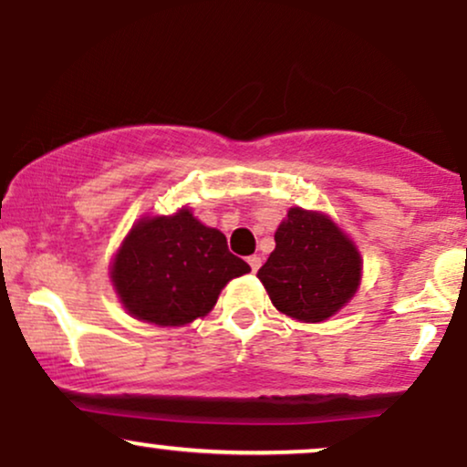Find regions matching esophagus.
Wrapping results in <instances>:
<instances>
[{
	"label": "esophagus",
	"instance_id": "obj_1",
	"mask_svg": "<svg viewBox=\"0 0 467 467\" xmlns=\"http://www.w3.org/2000/svg\"><path fill=\"white\" fill-rule=\"evenodd\" d=\"M248 264H250V267H252V272H256L261 267V256H256V254H252V256H248Z\"/></svg>",
	"mask_w": 467,
	"mask_h": 467
}]
</instances>
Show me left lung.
Wrapping results in <instances>:
<instances>
[{
	"mask_svg": "<svg viewBox=\"0 0 467 467\" xmlns=\"http://www.w3.org/2000/svg\"><path fill=\"white\" fill-rule=\"evenodd\" d=\"M275 241L256 276L278 312L301 323H323L356 296L360 250L327 213L289 208Z\"/></svg>",
	"mask_w": 467,
	"mask_h": 467,
	"instance_id": "1",
	"label": "left lung"
}]
</instances>
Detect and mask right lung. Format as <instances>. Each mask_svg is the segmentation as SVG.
<instances>
[{
  "label": "right lung",
  "instance_id": "right-lung-1",
  "mask_svg": "<svg viewBox=\"0 0 467 467\" xmlns=\"http://www.w3.org/2000/svg\"><path fill=\"white\" fill-rule=\"evenodd\" d=\"M250 272L228 250L222 230L182 206L173 215H142L109 264V278L127 314L158 327L203 318L233 278Z\"/></svg>",
  "mask_w": 467,
  "mask_h": 467
}]
</instances>
